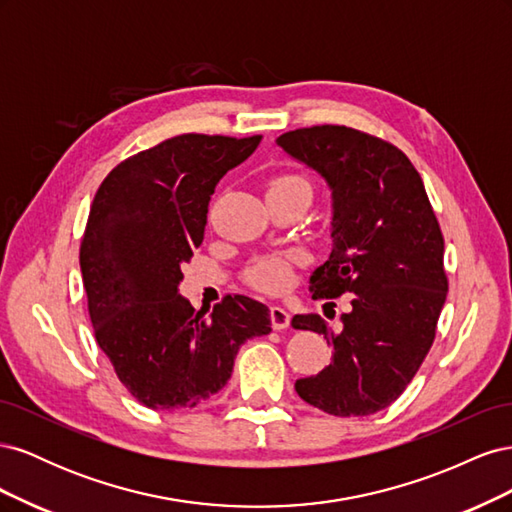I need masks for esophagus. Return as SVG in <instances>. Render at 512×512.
Returning a JSON list of instances; mask_svg holds the SVG:
<instances>
[{
  "label": "esophagus",
  "mask_w": 512,
  "mask_h": 512,
  "mask_svg": "<svg viewBox=\"0 0 512 512\" xmlns=\"http://www.w3.org/2000/svg\"><path fill=\"white\" fill-rule=\"evenodd\" d=\"M271 324H273V329H275V331H284V329H288V324H290V314L286 312L284 307H280V305H273V307H271Z\"/></svg>",
  "instance_id": "34e87169"
}]
</instances>
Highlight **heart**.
<instances>
[{
	"label": "heart",
	"instance_id": "b5f03b06",
	"mask_svg": "<svg viewBox=\"0 0 512 512\" xmlns=\"http://www.w3.org/2000/svg\"><path fill=\"white\" fill-rule=\"evenodd\" d=\"M286 188H303L309 192V185L299 175H277L269 181V192L286 190ZM250 282L267 292H280L290 282V256H265L254 262V267L247 273Z\"/></svg>",
	"mask_w": 512,
	"mask_h": 512
}]
</instances>
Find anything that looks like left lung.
<instances>
[{"label": "left lung", "instance_id": "8db88e82", "mask_svg": "<svg viewBox=\"0 0 512 512\" xmlns=\"http://www.w3.org/2000/svg\"><path fill=\"white\" fill-rule=\"evenodd\" d=\"M331 190V254L309 275L314 299L350 292L344 327L294 316L324 335L333 359L294 384L333 416L374 414L406 391L436 337L446 301L444 239L421 175L391 143L346 126H314L275 141Z\"/></svg>", "mask_w": 512, "mask_h": 512}]
</instances>
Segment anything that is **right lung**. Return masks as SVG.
<instances>
[{
	"mask_svg": "<svg viewBox=\"0 0 512 512\" xmlns=\"http://www.w3.org/2000/svg\"><path fill=\"white\" fill-rule=\"evenodd\" d=\"M262 136L181 134L123 160L96 192L81 271L98 346L151 410H192L222 391L243 342L271 333L269 307L243 294L213 314L179 294L203 243L209 200Z\"/></svg>",
	"mask_w": 512,
	"mask_h": 512,
	"instance_id": "obj_1",
	"label": "right lung"
}]
</instances>
